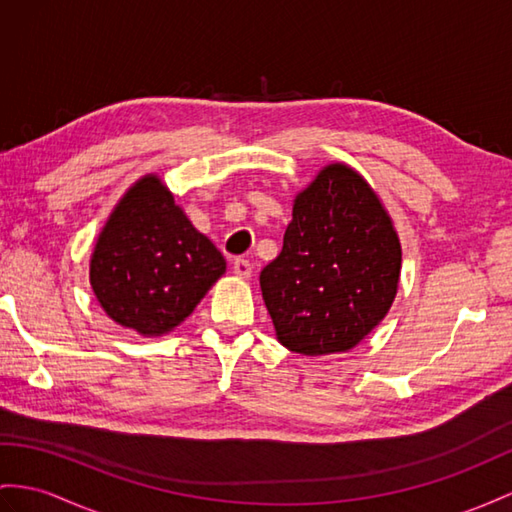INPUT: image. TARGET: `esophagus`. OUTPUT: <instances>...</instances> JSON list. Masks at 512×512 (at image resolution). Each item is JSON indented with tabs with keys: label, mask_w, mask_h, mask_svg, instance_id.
I'll use <instances>...</instances> for the list:
<instances>
[{
	"label": "esophagus",
	"mask_w": 512,
	"mask_h": 512,
	"mask_svg": "<svg viewBox=\"0 0 512 512\" xmlns=\"http://www.w3.org/2000/svg\"><path fill=\"white\" fill-rule=\"evenodd\" d=\"M233 272L238 274L240 279H248L251 277V272H253V266H251V261L248 259H244V257H238V259H233Z\"/></svg>",
	"instance_id": "34e87169"
}]
</instances>
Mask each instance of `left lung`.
<instances>
[{"instance_id": "left-lung-1", "label": "left lung", "mask_w": 512, "mask_h": 512, "mask_svg": "<svg viewBox=\"0 0 512 512\" xmlns=\"http://www.w3.org/2000/svg\"><path fill=\"white\" fill-rule=\"evenodd\" d=\"M398 233L378 194L346 164L296 194L279 257L259 285L279 342L307 357L355 348L396 298Z\"/></svg>"}]
</instances>
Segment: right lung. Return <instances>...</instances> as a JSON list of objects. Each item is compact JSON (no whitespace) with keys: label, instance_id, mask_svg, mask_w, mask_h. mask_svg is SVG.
I'll use <instances>...</instances> for the list:
<instances>
[{"label":"right lung","instance_id":"right-lung-1","mask_svg":"<svg viewBox=\"0 0 512 512\" xmlns=\"http://www.w3.org/2000/svg\"><path fill=\"white\" fill-rule=\"evenodd\" d=\"M225 270V257L192 227L162 179L144 175L99 233L90 285L116 324L160 337L190 316Z\"/></svg>","mask_w":512,"mask_h":512}]
</instances>
